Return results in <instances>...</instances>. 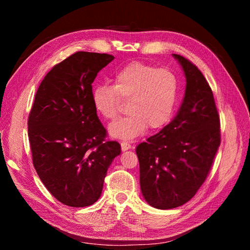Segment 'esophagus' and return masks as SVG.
<instances>
[{"mask_svg":"<svg viewBox=\"0 0 250 250\" xmlns=\"http://www.w3.org/2000/svg\"><path fill=\"white\" fill-rule=\"evenodd\" d=\"M121 147H122V150H123V151H126V150L131 148V144L126 142V141H123L122 143H121Z\"/></svg>","mask_w":250,"mask_h":250,"instance_id":"34e87169","label":"esophagus"}]
</instances>
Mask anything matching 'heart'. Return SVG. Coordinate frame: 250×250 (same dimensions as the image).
I'll return each instance as SVG.
<instances>
[{
    "instance_id": "heart-1",
    "label": "heart",
    "mask_w": 250,
    "mask_h": 250,
    "mask_svg": "<svg viewBox=\"0 0 250 250\" xmlns=\"http://www.w3.org/2000/svg\"><path fill=\"white\" fill-rule=\"evenodd\" d=\"M113 82L115 86L97 85L92 94L95 110L107 120L117 118L121 98L128 100V115L109 126L112 137L132 140L148 126L158 129L171 120L179 94V81L172 71L132 62L115 75Z\"/></svg>"
}]
</instances>
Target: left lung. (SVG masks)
<instances>
[{
  "label": "left lung",
  "mask_w": 250,
  "mask_h": 250,
  "mask_svg": "<svg viewBox=\"0 0 250 250\" xmlns=\"http://www.w3.org/2000/svg\"><path fill=\"white\" fill-rule=\"evenodd\" d=\"M185 72L187 85L176 117L137 147L141 191L151 207L183 206L207 179L220 146V118L213 92L198 67L173 54Z\"/></svg>",
  "instance_id": "left-lung-1"
}]
</instances>
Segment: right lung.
<instances>
[{
  "instance_id": "1",
  "label": "right lung",
  "mask_w": 250,
  "mask_h": 250,
  "mask_svg": "<svg viewBox=\"0 0 250 250\" xmlns=\"http://www.w3.org/2000/svg\"><path fill=\"white\" fill-rule=\"evenodd\" d=\"M113 58L81 51L57 63L42 81L29 113L34 168L65 206L88 207L99 199L107 169L121 153L118 142L105 140L92 100V83Z\"/></svg>"
}]
</instances>
